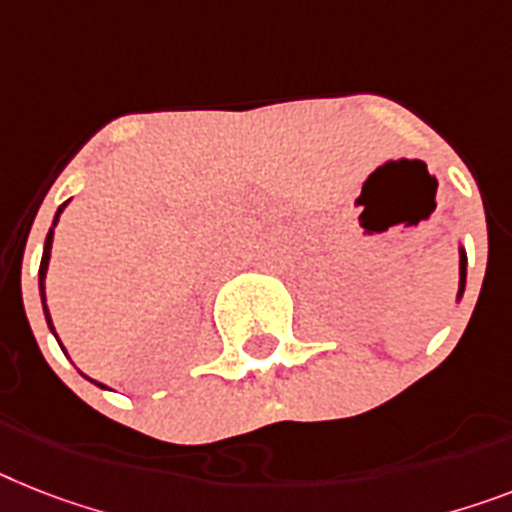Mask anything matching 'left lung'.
I'll list each match as a JSON object with an SVG mask.
<instances>
[{
    "label": "left lung",
    "instance_id": "8db88e82",
    "mask_svg": "<svg viewBox=\"0 0 512 512\" xmlns=\"http://www.w3.org/2000/svg\"><path fill=\"white\" fill-rule=\"evenodd\" d=\"M466 251L460 248V282H458V298L463 295V290H466Z\"/></svg>",
    "mask_w": 512,
    "mask_h": 512
}]
</instances>
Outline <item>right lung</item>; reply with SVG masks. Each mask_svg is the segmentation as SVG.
<instances>
[{
    "label": "right lung",
    "mask_w": 512,
    "mask_h": 512,
    "mask_svg": "<svg viewBox=\"0 0 512 512\" xmlns=\"http://www.w3.org/2000/svg\"><path fill=\"white\" fill-rule=\"evenodd\" d=\"M67 204H62L57 209V214H54V225L52 230H49V235H46V243H44V256H41V266H38V290H41V303H44V316H46V324H49V329L54 332V324H52V316H49V308H46V287H44V280H46V269H49V256H52V240H54V227H57L59 222V214H62V209H65ZM54 337H57V332H54ZM59 342V337H57ZM62 345V342H59ZM65 350V348H62ZM94 382V379H91ZM99 384V382H94ZM99 387H104V384H99Z\"/></svg>",
    "instance_id": "right-lung-1"
}]
</instances>
